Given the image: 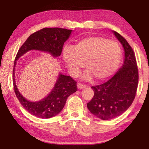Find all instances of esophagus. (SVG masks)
I'll list each match as a JSON object with an SVG mask.
<instances>
[{"label": "esophagus", "instance_id": "1", "mask_svg": "<svg viewBox=\"0 0 149 149\" xmlns=\"http://www.w3.org/2000/svg\"><path fill=\"white\" fill-rule=\"evenodd\" d=\"M77 88H78L79 89H81L85 88V87H86V85L81 84V83H77Z\"/></svg>", "mask_w": 149, "mask_h": 149}]
</instances>
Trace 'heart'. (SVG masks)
<instances>
[{"label": "heart", "instance_id": "1", "mask_svg": "<svg viewBox=\"0 0 149 149\" xmlns=\"http://www.w3.org/2000/svg\"><path fill=\"white\" fill-rule=\"evenodd\" d=\"M121 48L117 42L100 36H90L81 40L73 49L65 47L62 58L69 71L76 75L84 66L87 70L82 78L104 80L115 72L121 59Z\"/></svg>", "mask_w": 149, "mask_h": 149}]
</instances>
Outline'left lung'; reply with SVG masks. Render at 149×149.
Listing matches in <instances>:
<instances>
[{
  "mask_svg": "<svg viewBox=\"0 0 149 149\" xmlns=\"http://www.w3.org/2000/svg\"><path fill=\"white\" fill-rule=\"evenodd\" d=\"M113 32L123 47V65L107 82L91 87L94 95L87 105L91 113L102 120L114 119L127 111L138 87V70L134 51L123 36Z\"/></svg>",
  "mask_w": 149,
  "mask_h": 149,
  "instance_id": "obj_1",
  "label": "left lung"
}]
</instances>
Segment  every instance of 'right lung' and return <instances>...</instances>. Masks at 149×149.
Segmentation results:
<instances>
[{
  "mask_svg": "<svg viewBox=\"0 0 149 149\" xmlns=\"http://www.w3.org/2000/svg\"><path fill=\"white\" fill-rule=\"evenodd\" d=\"M72 30L60 28H45L34 32L27 38L18 51L15 59L13 71V83L15 95L24 109L38 118L48 119L60 113L69 95L76 92V81L70 77L59 73L50 93L39 101L28 100L18 90L15 82V66L20 57L31 50H38L58 58L62 53L64 42L68 39Z\"/></svg>",
  "mask_w": 149,
  "mask_h": 149,
  "instance_id": "right-lung-1",
  "label": "right lung"
}]
</instances>
